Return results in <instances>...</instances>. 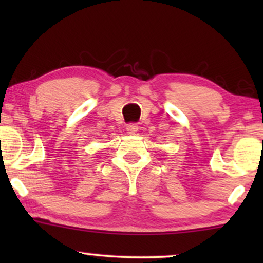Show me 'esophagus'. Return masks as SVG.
Here are the masks:
<instances>
[{
	"label": "esophagus",
	"mask_w": 263,
	"mask_h": 263,
	"mask_svg": "<svg viewBox=\"0 0 263 263\" xmlns=\"http://www.w3.org/2000/svg\"><path fill=\"white\" fill-rule=\"evenodd\" d=\"M138 124L136 123H129L127 124V132L129 133V134H135L136 132H138Z\"/></svg>",
	"instance_id": "esophagus-1"
}]
</instances>
